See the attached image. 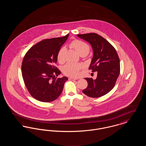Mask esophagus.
<instances>
[{
	"mask_svg": "<svg viewBox=\"0 0 146 146\" xmlns=\"http://www.w3.org/2000/svg\"><path fill=\"white\" fill-rule=\"evenodd\" d=\"M69 80H77L78 79L77 78H72V77H70L68 78Z\"/></svg>",
	"mask_w": 146,
	"mask_h": 146,
	"instance_id": "34e87169",
	"label": "esophagus"
}]
</instances>
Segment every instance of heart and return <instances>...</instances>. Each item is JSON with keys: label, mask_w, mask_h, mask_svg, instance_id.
Segmentation results:
<instances>
[{"label": "heart", "mask_w": 146, "mask_h": 146, "mask_svg": "<svg viewBox=\"0 0 146 146\" xmlns=\"http://www.w3.org/2000/svg\"><path fill=\"white\" fill-rule=\"evenodd\" d=\"M70 46L74 49L78 54L80 56L84 54H88L90 51L89 45L86 42L79 40H75L71 42ZM66 48H62L57 52V60L60 64H63L66 61ZM81 67L82 66L80 64L74 63H68L63 67V72L66 76L76 77L79 75V70Z\"/></svg>", "instance_id": "1"}]
</instances>
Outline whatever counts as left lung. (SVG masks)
Returning <instances> with one entry per match:
<instances>
[{"mask_svg":"<svg viewBox=\"0 0 146 146\" xmlns=\"http://www.w3.org/2000/svg\"><path fill=\"white\" fill-rule=\"evenodd\" d=\"M89 42L94 55L89 69L97 72L96 79L86 78L88 85L83 92L89 97H101L114 88L120 73V61L117 52L104 38L95 33L77 35Z\"/></svg>","mask_w":146,"mask_h":146,"instance_id":"8db88e82","label":"left lung"}]
</instances>
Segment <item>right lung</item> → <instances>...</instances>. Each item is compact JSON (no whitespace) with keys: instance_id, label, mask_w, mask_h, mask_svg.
<instances>
[{"instance_id":"add662e5","label":"right lung","mask_w":146,"mask_h":146,"mask_svg":"<svg viewBox=\"0 0 146 146\" xmlns=\"http://www.w3.org/2000/svg\"><path fill=\"white\" fill-rule=\"evenodd\" d=\"M63 37L45 39L29 49L21 66L24 83L31 96L44 102H50L61 95L67 77L57 78L60 70L55 66L57 54L67 40Z\"/></svg>"}]
</instances>
